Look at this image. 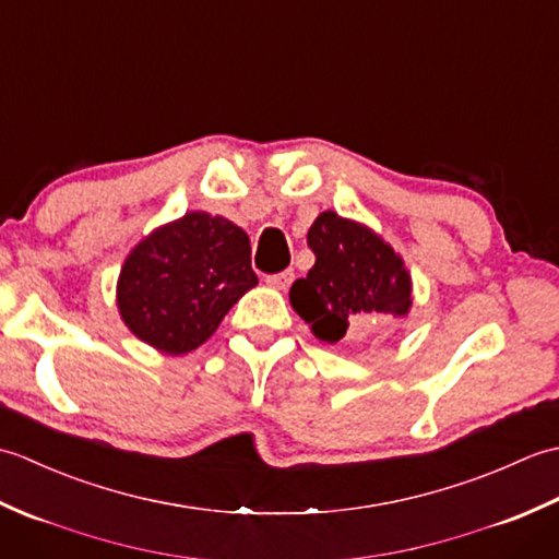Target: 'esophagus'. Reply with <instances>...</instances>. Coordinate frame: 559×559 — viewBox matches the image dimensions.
Here are the masks:
<instances>
[{
    "label": "esophagus",
    "instance_id": "34e87169",
    "mask_svg": "<svg viewBox=\"0 0 559 559\" xmlns=\"http://www.w3.org/2000/svg\"><path fill=\"white\" fill-rule=\"evenodd\" d=\"M293 278H295V273L290 269H286V271H281V273H269L264 281H266V286H271V288L286 290L290 283H293Z\"/></svg>",
    "mask_w": 559,
    "mask_h": 559
}]
</instances>
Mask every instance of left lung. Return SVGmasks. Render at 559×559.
Listing matches in <instances>:
<instances>
[{"label":"left lung","mask_w":559,"mask_h":559,"mask_svg":"<svg viewBox=\"0 0 559 559\" xmlns=\"http://www.w3.org/2000/svg\"><path fill=\"white\" fill-rule=\"evenodd\" d=\"M307 245L314 266L290 288V305L326 343L384 326L411 310V276L401 257L365 225L324 211Z\"/></svg>","instance_id":"left-lung-1"}]
</instances>
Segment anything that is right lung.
Returning a JSON list of instances; mask_svg holds the SVG:
<instances>
[{
	"mask_svg": "<svg viewBox=\"0 0 559 559\" xmlns=\"http://www.w3.org/2000/svg\"><path fill=\"white\" fill-rule=\"evenodd\" d=\"M249 237L230 221L192 211L163 225L127 257L117 307L148 346L182 355L201 346L257 286Z\"/></svg>",
	"mask_w": 559,
	"mask_h": 559,
	"instance_id": "1",
	"label": "right lung"
}]
</instances>
